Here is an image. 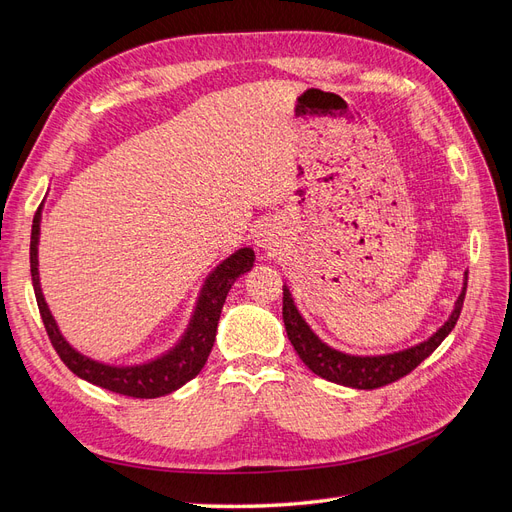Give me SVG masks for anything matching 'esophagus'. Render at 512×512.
<instances>
[{
	"instance_id": "1",
	"label": "esophagus",
	"mask_w": 512,
	"mask_h": 512,
	"mask_svg": "<svg viewBox=\"0 0 512 512\" xmlns=\"http://www.w3.org/2000/svg\"><path fill=\"white\" fill-rule=\"evenodd\" d=\"M254 243L260 250H265L267 254H275L277 250L282 247V237H280V230H277L275 224L267 222H260L254 228Z\"/></svg>"
}]
</instances>
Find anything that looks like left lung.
Wrapping results in <instances>:
<instances>
[{"instance_id":"8db88e82","label":"left lung","mask_w":512,"mask_h":512,"mask_svg":"<svg viewBox=\"0 0 512 512\" xmlns=\"http://www.w3.org/2000/svg\"><path fill=\"white\" fill-rule=\"evenodd\" d=\"M466 288H468V271L463 273V288L461 294L455 301V309L448 316V320L442 324V327L433 333L425 342L416 344L412 348L391 352V354H376V356H359V354H346L339 352L331 346H327L322 339L309 329V324L303 320L299 314L297 305L292 301V294L288 286L284 284V307H282V316L286 324V333L290 344L297 350L301 356V361L314 371L316 376L350 386V389H380V386L391 384L399 378H404L406 374L414 367L421 365L427 356L436 350L444 337L455 329V324L459 320L463 299H466Z\"/></svg>"}]
</instances>
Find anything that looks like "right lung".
<instances>
[{
	"instance_id": "right-lung-1",
	"label": "right lung",
	"mask_w": 512,
	"mask_h": 512,
	"mask_svg": "<svg viewBox=\"0 0 512 512\" xmlns=\"http://www.w3.org/2000/svg\"><path fill=\"white\" fill-rule=\"evenodd\" d=\"M40 220H42V205L34 215L32 243H29L32 284H34L44 329L49 333V339L55 352L59 354V359L66 363V367L72 371V374L91 384L102 386L106 391L138 397V399H153V397L173 393L181 389L185 382H190L200 374V369L205 367L207 356L213 348L228 290L232 288V284H235L237 277L252 271L254 267L256 256L252 247H241V250L230 254L209 273L203 290L198 294V301H196L188 329H185V333L173 348L160 354L158 359L141 363V365H106V363L89 359V356L74 350L66 342V337L61 335L49 305L44 301V294L40 288V273H38Z\"/></svg>"
}]
</instances>
